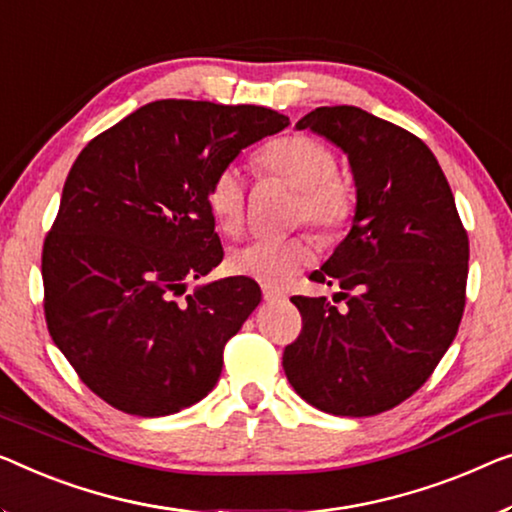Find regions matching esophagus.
I'll use <instances>...</instances> for the list:
<instances>
[{
  "mask_svg": "<svg viewBox=\"0 0 512 512\" xmlns=\"http://www.w3.org/2000/svg\"><path fill=\"white\" fill-rule=\"evenodd\" d=\"M262 294H264V301H282V299H287L285 292H280V289H276V287H264Z\"/></svg>",
  "mask_w": 512,
  "mask_h": 512,
  "instance_id": "1",
  "label": "esophagus"
}]
</instances>
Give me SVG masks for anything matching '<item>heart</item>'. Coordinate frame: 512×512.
I'll use <instances>...</instances> for the list:
<instances>
[{
  "label": "heart",
  "mask_w": 512,
  "mask_h": 512,
  "mask_svg": "<svg viewBox=\"0 0 512 512\" xmlns=\"http://www.w3.org/2000/svg\"><path fill=\"white\" fill-rule=\"evenodd\" d=\"M257 163L289 186L299 188L296 223H310L324 236L338 234L352 218L356 197L352 183L338 170L333 149L317 137L289 133L266 144ZM248 188L236 165H225L213 174L207 188V204L218 230L236 234L246 220ZM315 259V241L310 234L285 239L259 236L243 243L230 255V269L264 285H285L303 266Z\"/></svg>",
  "instance_id": "heart-1"
}]
</instances>
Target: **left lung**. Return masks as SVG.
Here are the masks:
<instances>
[{"instance_id": "left-lung-1", "label": "left lung", "mask_w": 512, "mask_h": 512, "mask_svg": "<svg viewBox=\"0 0 512 512\" xmlns=\"http://www.w3.org/2000/svg\"><path fill=\"white\" fill-rule=\"evenodd\" d=\"M345 151L356 179L352 232L310 280L340 287L294 296L301 333L285 347L289 384L335 416H375L411 398L460 329L469 236L437 158L414 133L354 105L296 124Z\"/></svg>"}]
</instances>
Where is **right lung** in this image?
<instances>
[{
	"label": "right lung",
	"instance_id": "right-lung-1",
	"mask_svg": "<svg viewBox=\"0 0 512 512\" xmlns=\"http://www.w3.org/2000/svg\"><path fill=\"white\" fill-rule=\"evenodd\" d=\"M287 124L257 105L165 98L75 158L43 241V312L82 384L110 407L167 416L216 386L227 340L262 292L239 276L183 296L223 262L207 188Z\"/></svg>",
	"mask_w": 512,
	"mask_h": 512
}]
</instances>
